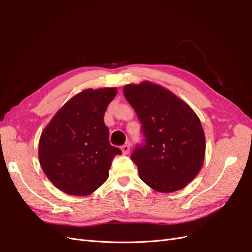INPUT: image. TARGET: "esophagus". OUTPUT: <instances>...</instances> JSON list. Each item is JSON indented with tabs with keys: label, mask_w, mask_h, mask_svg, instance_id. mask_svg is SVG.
<instances>
[{
	"label": "esophagus",
	"mask_w": 252,
	"mask_h": 252,
	"mask_svg": "<svg viewBox=\"0 0 252 252\" xmlns=\"http://www.w3.org/2000/svg\"><path fill=\"white\" fill-rule=\"evenodd\" d=\"M121 149H122V152H123L124 155H128L129 152H130V146H129L128 144H125V145H123V146L121 147Z\"/></svg>",
	"instance_id": "obj_1"
}]
</instances>
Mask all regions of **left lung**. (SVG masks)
Here are the masks:
<instances>
[{
    "mask_svg": "<svg viewBox=\"0 0 252 252\" xmlns=\"http://www.w3.org/2000/svg\"><path fill=\"white\" fill-rule=\"evenodd\" d=\"M123 91L145 135V144L131 156L140 179L158 192L186 187L205 158V133L199 117L170 90L149 81L127 84Z\"/></svg>",
    "mask_w": 252,
    "mask_h": 252,
    "instance_id": "8db88e82",
    "label": "left lung"
}]
</instances>
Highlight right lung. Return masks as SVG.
Here are the masks:
<instances>
[{
	"label": "right lung",
	"mask_w": 252,
	"mask_h": 252,
	"mask_svg": "<svg viewBox=\"0 0 252 252\" xmlns=\"http://www.w3.org/2000/svg\"><path fill=\"white\" fill-rule=\"evenodd\" d=\"M116 87L84 89L68 100L43 129L39 161L48 180L70 195H88L109 177L111 146L104 114Z\"/></svg>",
	"instance_id": "1"
}]
</instances>
